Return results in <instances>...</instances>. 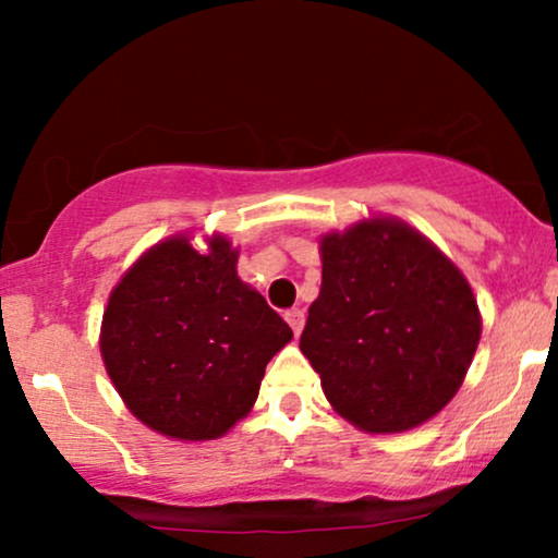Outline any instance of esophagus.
<instances>
[{
    "label": "esophagus",
    "mask_w": 558,
    "mask_h": 558,
    "mask_svg": "<svg viewBox=\"0 0 558 558\" xmlns=\"http://www.w3.org/2000/svg\"><path fill=\"white\" fill-rule=\"evenodd\" d=\"M304 310H288L286 312V323L288 325H291V330L293 332H296V336H299V332H301V328H304Z\"/></svg>",
    "instance_id": "1"
}]
</instances>
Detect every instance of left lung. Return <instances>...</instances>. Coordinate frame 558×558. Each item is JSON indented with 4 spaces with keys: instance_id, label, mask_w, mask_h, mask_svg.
I'll return each mask as SVG.
<instances>
[{
    "instance_id": "obj_1",
    "label": "left lung",
    "mask_w": 558,
    "mask_h": 558,
    "mask_svg": "<svg viewBox=\"0 0 558 558\" xmlns=\"http://www.w3.org/2000/svg\"><path fill=\"white\" fill-rule=\"evenodd\" d=\"M480 341L464 275L425 235L364 220L323 239V288L301 351L328 401L367 433H401L438 414Z\"/></svg>"
}]
</instances>
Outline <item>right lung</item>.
<instances>
[{
	"label": "right lung",
	"mask_w": 558,
	"mask_h": 558,
	"mask_svg": "<svg viewBox=\"0 0 558 558\" xmlns=\"http://www.w3.org/2000/svg\"><path fill=\"white\" fill-rule=\"evenodd\" d=\"M239 252L215 235L209 252L170 239L112 291L101 356L114 388L151 430L209 440L246 417L267 362L293 332L235 275Z\"/></svg>",
	"instance_id": "right-lung-1"
}]
</instances>
